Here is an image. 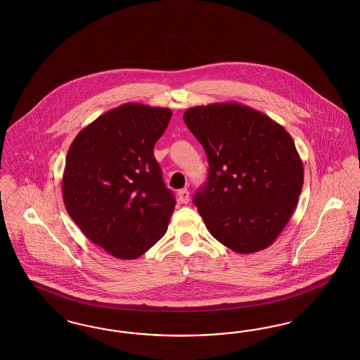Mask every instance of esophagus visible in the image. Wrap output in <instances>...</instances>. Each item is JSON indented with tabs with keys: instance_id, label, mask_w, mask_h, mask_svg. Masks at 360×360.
I'll return each mask as SVG.
<instances>
[{
	"instance_id": "obj_1",
	"label": "esophagus",
	"mask_w": 360,
	"mask_h": 360,
	"mask_svg": "<svg viewBox=\"0 0 360 360\" xmlns=\"http://www.w3.org/2000/svg\"><path fill=\"white\" fill-rule=\"evenodd\" d=\"M188 200H190V193L187 188H182L178 191V201L181 203H187Z\"/></svg>"
}]
</instances>
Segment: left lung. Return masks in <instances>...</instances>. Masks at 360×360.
I'll list each match as a JSON object with an SVG mask.
<instances>
[{
  "instance_id": "8db88e82",
  "label": "left lung",
  "mask_w": 360,
  "mask_h": 360,
  "mask_svg": "<svg viewBox=\"0 0 360 360\" xmlns=\"http://www.w3.org/2000/svg\"><path fill=\"white\" fill-rule=\"evenodd\" d=\"M184 120L209 162L207 182L193 198L207 231L240 255L271 246L293 214L304 182L292 136L240 103L191 107Z\"/></svg>"
}]
</instances>
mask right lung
<instances>
[{"instance_id": "add662e5", "label": "right lung", "mask_w": 360, "mask_h": 360, "mask_svg": "<svg viewBox=\"0 0 360 360\" xmlns=\"http://www.w3.org/2000/svg\"><path fill=\"white\" fill-rule=\"evenodd\" d=\"M172 110L126 103L95 119L70 146L63 200L70 217L116 259H138L167 231L175 207L154 157Z\"/></svg>"}]
</instances>
